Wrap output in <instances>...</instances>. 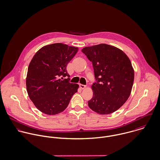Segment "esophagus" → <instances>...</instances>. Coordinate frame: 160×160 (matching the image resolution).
Segmentation results:
<instances>
[{
    "mask_svg": "<svg viewBox=\"0 0 160 160\" xmlns=\"http://www.w3.org/2000/svg\"><path fill=\"white\" fill-rule=\"evenodd\" d=\"M79 87H80V88H81V89H85V88H86V86L83 85V84H79Z\"/></svg>",
    "mask_w": 160,
    "mask_h": 160,
    "instance_id": "34e87169",
    "label": "esophagus"
}]
</instances>
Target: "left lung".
I'll return each mask as SVG.
<instances>
[{
	"label": "left lung",
	"instance_id": "8db88e82",
	"mask_svg": "<svg viewBox=\"0 0 160 160\" xmlns=\"http://www.w3.org/2000/svg\"><path fill=\"white\" fill-rule=\"evenodd\" d=\"M82 52L92 63L97 82L92 86L89 108L98 114L113 113L132 91L134 71L129 57L119 48L105 44L86 47Z\"/></svg>",
	"mask_w": 160,
	"mask_h": 160
}]
</instances>
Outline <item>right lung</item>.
Masks as SVG:
<instances>
[{
    "label": "right lung",
    "instance_id": "obj_1",
    "mask_svg": "<svg viewBox=\"0 0 160 160\" xmlns=\"http://www.w3.org/2000/svg\"><path fill=\"white\" fill-rule=\"evenodd\" d=\"M78 51L62 43L44 46L34 55L28 69L26 90L35 107L48 115L58 114L68 105L79 85L70 83L67 66Z\"/></svg>",
    "mask_w": 160,
    "mask_h": 160
}]
</instances>
